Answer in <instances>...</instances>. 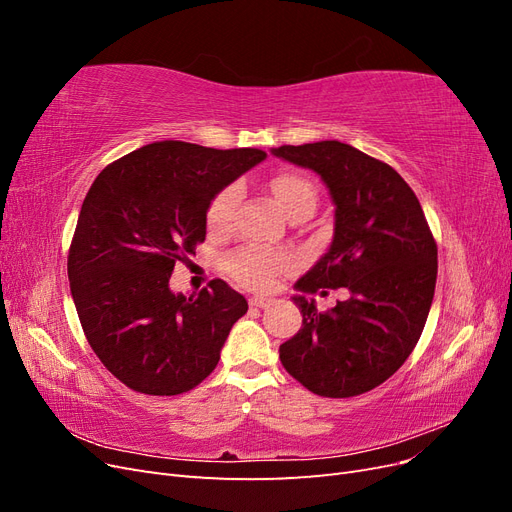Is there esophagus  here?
Returning <instances> with one entry per match:
<instances>
[{
    "label": "esophagus",
    "mask_w": 512,
    "mask_h": 512,
    "mask_svg": "<svg viewBox=\"0 0 512 512\" xmlns=\"http://www.w3.org/2000/svg\"><path fill=\"white\" fill-rule=\"evenodd\" d=\"M273 303H275V299H271V297H252V299H250V305H252V307H260V309L271 307Z\"/></svg>",
    "instance_id": "obj_1"
}]
</instances>
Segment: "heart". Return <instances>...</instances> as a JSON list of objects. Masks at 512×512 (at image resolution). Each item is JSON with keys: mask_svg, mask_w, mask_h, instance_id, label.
<instances>
[{"mask_svg": "<svg viewBox=\"0 0 512 512\" xmlns=\"http://www.w3.org/2000/svg\"><path fill=\"white\" fill-rule=\"evenodd\" d=\"M269 190L275 198V203L288 215L299 211H312L316 209V188L314 183L299 173H277L269 181ZM239 200V190L235 185L222 190L218 196L211 200L207 211V224L213 232H224L230 226L232 211ZM286 267V260L277 254H269L262 250H252L245 247L226 258V271L235 277V280L247 288L254 290H267L275 284L277 275Z\"/></svg>", "mask_w": 512, "mask_h": 512, "instance_id": "b5f03b06", "label": "heart"}]
</instances>
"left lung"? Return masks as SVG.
<instances>
[{"label": "left lung", "instance_id": "1", "mask_svg": "<svg viewBox=\"0 0 512 512\" xmlns=\"http://www.w3.org/2000/svg\"><path fill=\"white\" fill-rule=\"evenodd\" d=\"M314 170L329 188V250L294 284L303 327L280 346L292 378L320 397H354L389 380L414 350L429 316L438 247L410 185L395 168L352 145L320 141L271 149ZM351 294L320 315L305 293Z\"/></svg>", "mask_w": 512, "mask_h": 512}]
</instances>
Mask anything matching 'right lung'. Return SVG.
<instances>
[{
	"instance_id": "right-lung-1",
	"label": "right lung",
	"mask_w": 512,
	"mask_h": 512,
	"mask_svg": "<svg viewBox=\"0 0 512 512\" xmlns=\"http://www.w3.org/2000/svg\"><path fill=\"white\" fill-rule=\"evenodd\" d=\"M265 158L158 141L91 183L70 245V290L89 346L132 391L179 395L218 365L245 297L222 280L175 294L168 280L205 241L211 200Z\"/></svg>"
}]
</instances>
